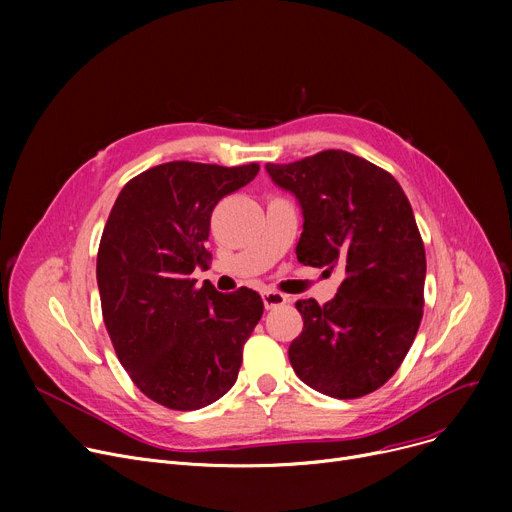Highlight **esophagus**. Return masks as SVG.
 Returning a JSON list of instances; mask_svg holds the SVG:
<instances>
[{"mask_svg": "<svg viewBox=\"0 0 512 512\" xmlns=\"http://www.w3.org/2000/svg\"><path fill=\"white\" fill-rule=\"evenodd\" d=\"M288 297L278 290H263V305L265 309H276L280 305H286Z\"/></svg>", "mask_w": 512, "mask_h": 512, "instance_id": "esophagus-1", "label": "esophagus"}]
</instances>
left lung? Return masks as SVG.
Masks as SVG:
<instances>
[{"label":"left lung","instance_id":"obj_1","mask_svg":"<svg viewBox=\"0 0 512 512\" xmlns=\"http://www.w3.org/2000/svg\"><path fill=\"white\" fill-rule=\"evenodd\" d=\"M265 170L303 207L297 259L344 276L326 305L297 301L303 332L290 365L332 398L375 392L405 361L423 317L425 247L411 203L390 172L342 149Z\"/></svg>","mask_w":512,"mask_h":512}]
</instances>
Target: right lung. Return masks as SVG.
Returning <instances> with one entry per match:
<instances>
[{
    "label": "right lung",
    "instance_id": "right-lung-1",
    "mask_svg": "<svg viewBox=\"0 0 512 512\" xmlns=\"http://www.w3.org/2000/svg\"><path fill=\"white\" fill-rule=\"evenodd\" d=\"M259 164L224 168L168 161L120 191L97 251V284L114 351L147 398L197 411L236 382L242 346L263 315L251 288L197 286L207 265L211 211L249 184Z\"/></svg>",
    "mask_w": 512,
    "mask_h": 512
}]
</instances>
